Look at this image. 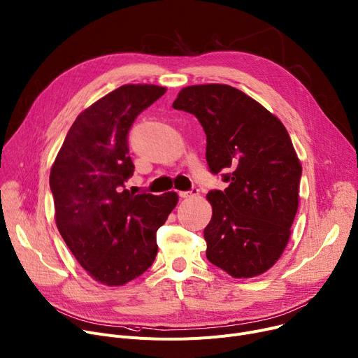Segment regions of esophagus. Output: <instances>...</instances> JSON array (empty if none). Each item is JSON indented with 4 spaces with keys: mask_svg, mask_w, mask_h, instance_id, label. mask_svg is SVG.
<instances>
[{
    "mask_svg": "<svg viewBox=\"0 0 358 358\" xmlns=\"http://www.w3.org/2000/svg\"><path fill=\"white\" fill-rule=\"evenodd\" d=\"M199 196V188L197 187H193L192 189H188V192H180V197L182 199H192V197H196Z\"/></svg>",
    "mask_w": 358,
    "mask_h": 358,
    "instance_id": "34e87169",
    "label": "esophagus"
}]
</instances>
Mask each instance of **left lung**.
Wrapping results in <instances>:
<instances>
[{"label":"left lung","mask_w":358,"mask_h":358,"mask_svg":"<svg viewBox=\"0 0 358 358\" xmlns=\"http://www.w3.org/2000/svg\"><path fill=\"white\" fill-rule=\"evenodd\" d=\"M174 109L193 113L206 136L213 174L229 182L207 200L206 256L233 278L272 268L285 250L298 210L302 166L287 128L242 90L208 83L181 89Z\"/></svg>","instance_id":"8db88e82"}]
</instances>
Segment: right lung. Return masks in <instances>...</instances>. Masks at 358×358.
Instances as JSON below:
<instances>
[{"mask_svg":"<svg viewBox=\"0 0 358 358\" xmlns=\"http://www.w3.org/2000/svg\"><path fill=\"white\" fill-rule=\"evenodd\" d=\"M165 90L124 85L108 93L76 117L52 166L57 229L80 266L106 287H121L152 265L157 230L178 201L174 192L125 188L135 169L128 132Z\"/></svg>","mask_w":358,"mask_h":358,"instance_id":"right-lung-1","label":"right lung"}]
</instances>
